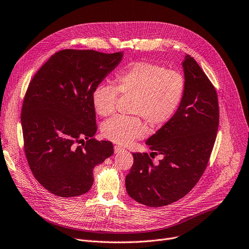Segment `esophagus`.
<instances>
[{
	"label": "esophagus",
	"instance_id": "1",
	"mask_svg": "<svg viewBox=\"0 0 249 249\" xmlns=\"http://www.w3.org/2000/svg\"><path fill=\"white\" fill-rule=\"evenodd\" d=\"M125 149L123 148V147H121V146H115L114 147V152L116 153V154H118V153H121L122 151H124Z\"/></svg>",
	"mask_w": 249,
	"mask_h": 249
}]
</instances>
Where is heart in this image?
<instances>
[{
	"instance_id": "b5f03b06",
	"label": "heart",
	"mask_w": 249,
	"mask_h": 249,
	"mask_svg": "<svg viewBox=\"0 0 249 249\" xmlns=\"http://www.w3.org/2000/svg\"><path fill=\"white\" fill-rule=\"evenodd\" d=\"M115 87L98 84L92 92L97 114L110 116L115 111L118 94L133 96L131 112L140 115L151 127H161L175 114L184 97V75L148 61L130 63L114 78ZM103 137L117 144H128L145 136L147 126L139 116L118 115L101 128Z\"/></svg>"
}]
</instances>
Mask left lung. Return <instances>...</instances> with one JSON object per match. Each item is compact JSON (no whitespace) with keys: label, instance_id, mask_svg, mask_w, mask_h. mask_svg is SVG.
<instances>
[{"label":"left lung","instance_id":"8db88e82","mask_svg":"<svg viewBox=\"0 0 249 249\" xmlns=\"http://www.w3.org/2000/svg\"><path fill=\"white\" fill-rule=\"evenodd\" d=\"M186 88L174 116L146 141L152 153H133L126 176L128 195L151 208L168 206L184 197L205 172L219 122L216 90L189 54L183 61ZM163 154L154 165L151 157Z\"/></svg>","mask_w":249,"mask_h":249}]
</instances>
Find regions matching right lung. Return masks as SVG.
<instances>
[{
    "label": "right lung",
    "mask_w": 249,
    "mask_h": 249,
    "mask_svg": "<svg viewBox=\"0 0 249 249\" xmlns=\"http://www.w3.org/2000/svg\"><path fill=\"white\" fill-rule=\"evenodd\" d=\"M122 53L63 50L29 84L21 107L24 148L31 171L52 194L77 196L93 184V169L113 155L97 131L94 88L120 63Z\"/></svg>",
    "instance_id": "1"
}]
</instances>
